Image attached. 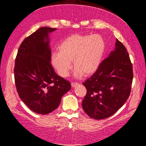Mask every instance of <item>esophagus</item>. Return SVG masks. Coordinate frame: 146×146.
I'll return each mask as SVG.
<instances>
[{
  "instance_id": "1",
  "label": "esophagus",
  "mask_w": 146,
  "mask_h": 146,
  "mask_svg": "<svg viewBox=\"0 0 146 146\" xmlns=\"http://www.w3.org/2000/svg\"><path fill=\"white\" fill-rule=\"evenodd\" d=\"M71 86H72V87L75 88V87H76V86H78L79 84H78V83H73V82H72V83H71Z\"/></svg>"
}]
</instances>
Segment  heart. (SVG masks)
<instances>
[{"label": "heart", "instance_id": "heart-1", "mask_svg": "<svg viewBox=\"0 0 146 146\" xmlns=\"http://www.w3.org/2000/svg\"><path fill=\"white\" fill-rule=\"evenodd\" d=\"M105 44L99 35H73L58 46V52L51 56L52 66L62 77H66L74 66V76L80 78L90 76L98 70L105 52Z\"/></svg>", "mask_w": 146, "mask_h": 146}]
</instances>
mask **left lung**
<instances>
[{
  "label": "left lung",
  "instance_id": "1",
  "mask_svg": "<svg viewBox=\"0 0 146 146\" xmlns=\"http://www.w3.org/2000/svg\"><path fill=\"white\" fill-rule=\"evenodd\" d=\"M115 46L91 78L83 83L87 94L82 108L92 119L101 120L112 115L131 93L133 71L128 52L117 39Z\"/></svg>",
  "mask_w": 146,
  "mask_h": 146
}]
</instances>
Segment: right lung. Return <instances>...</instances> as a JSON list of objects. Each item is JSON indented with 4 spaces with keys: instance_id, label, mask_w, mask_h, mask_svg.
Wrapping results in <instances>:
<instances>
[{
    "instance_id": "1",
    "label": "right lung",
    "mask_w": 146,
    "mask_h": 146,
    "mask_svg": "<svg viewBox=\"0 0 146 146\" xmlns=\"http://www.w3.org/2000/svg\"><path fill=\"white\" fill-rule=\"evenodd\" d=\"M56 30L40 27L21 43L15 61L14 78L19 96L29 109L46 115L57 108L70 83L55 73L51 64L49 34Z\"/></svg>"
}]
</instances>
